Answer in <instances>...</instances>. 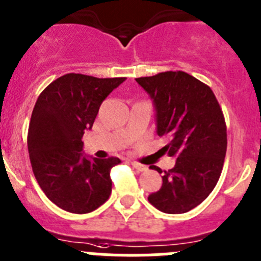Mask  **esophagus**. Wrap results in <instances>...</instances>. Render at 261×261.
<instances>
[{
  "label": "esophagus",
  "mask_w": 261,
  "mask_h": 261,
  "mask_svg": "<svg viewBox=\"0 0 261 261\" xmlns=\"http://www.w3.org/2000/svg\"><path fill=\"white\" fill-rule=\"evenodd\" d=\"M131 165H133L138 171H147L148 170L147 166L142 165V164H139V163H136V161H133V163H131Z\"/></svg>",
  "instance_id": "obj_1"
}]
</instances>
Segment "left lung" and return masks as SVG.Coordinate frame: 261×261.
I'll list each match as a JSON object with an SVG mask.
<instances>
[{
  "instance_id": "obj_1",
  "label": "left lung",
  "mask_w": 261,
  "mask_h": 261,
  "mask_svg": "<svg viewBox=\"0 0 261 261\" xmlns=\"http://www.w3.org/2000/svg\"><path fill=\"white\" fill-rule=\"evenodd\" d=\"M135 81L153 101L157 135L170 139L161 151L177 157L148 201L164 213L189 212L208 198L221 175L227 147L221 108L210 87L185 71ZM151 169L163 173L157 166Z\"/></svg>"
}]
</instances>
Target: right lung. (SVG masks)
I'll return each instance as SVG.
<instances>
[{"label": "right lung", "instance_id": "add662e5", "mask_svg": "<svg viewBox=\"0 0 261 261\" xmlns=\"http://www.w3.org/2000/svg\"><path fill=\"white\" fill-rule=\"evenodd\" d=\"M125 78L66 74L40 93L28 127L32 170L46 198L71 213H90L109 199L110 169L118 157L88 159L83 138L100 105Z\"/></svg>", "mask_w": 261, "mask_h": 261}]
</instances>
